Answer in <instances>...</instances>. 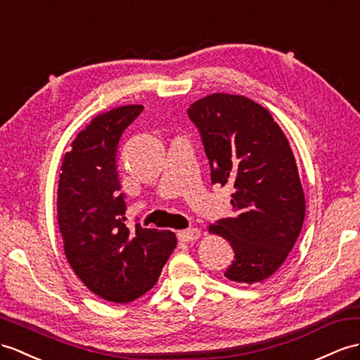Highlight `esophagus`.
<instances>
[{
	"label": "esophagus",
	"instance_id": "34e87169",
	"mask_svg": "<svg viewBox=\"0 0 360 360\" xmlns=\"http://www.w3.org/2000/svg\"><path fill=\"white\" fill-rule=\"evenodd\" d=\"M177 236H179V240H180V241L191 243V241H195V240H198L200 231H198V229H195V227H189V229H186V231H180V232L177 233Z\"/></svg>",
	"mask_w": 360,
	"mask_h": 360
}]
</instances>
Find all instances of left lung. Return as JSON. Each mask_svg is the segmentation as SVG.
Listing matches in <instances>:
<instances>
[{"mask_svg": "<svg viewBox=\"0 0 360 360\" xmlns=\"http://www.w3.org/2000/svg\"><path fill=\"white\" fill-rule=\"evenodd\" d=\"M188 117L203 142L210 181L233 186V217L209 226L235 252L224 276L241 284L266 281L293 249L305 217L288 140L270 112L244 96H206L191 105Z\"/></svg>", "mask_w": 360, "mask_h": 360, "instance_id": "8db88e82", "label": "left lung"}]
</instances>
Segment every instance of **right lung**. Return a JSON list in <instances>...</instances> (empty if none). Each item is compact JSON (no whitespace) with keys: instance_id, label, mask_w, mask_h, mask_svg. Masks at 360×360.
Returning <instances> with one entry per match:
<instances>
[{"instance_id":"obj_1","label":"right lung","mask_w":360,"mask_h":360,"mask_svg":"<svg viewBox=\"0 0 360 360\" xmlns=\"http://www.w3.org/2000/svg\"><path fill=\"white\" fill-rule=\"evenodd\" d=\"M142 110L127 105L94 117L65 153L58 185V223L70 266L94 295L119 304L150 290L177 244L171 231L125 224L117 151Z\"/></svg>"}]
</instances>
